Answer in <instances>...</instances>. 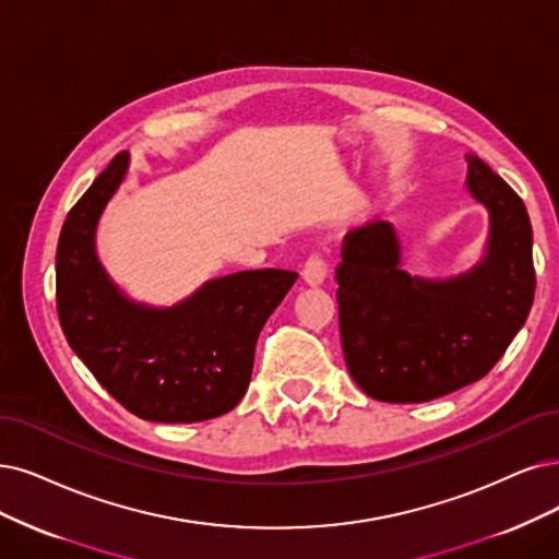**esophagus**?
I'll list each match as a JSON object with an SVG mask.
<instances>
[{
  "label": "esophagus",
  "mask_w": 559,
  "mask_h": 559,
  "mask_svg": "<svg viewBox=\"0 0 559 559\" xmlns=\"http://www.w3.org/2000/svg\"><path fill=\"white\" fill-rule=\"evenodd\" d=\"M301 274H304V281L308 285H320L326 278V274H329L326 258L322 253H311V258L304 262Z\"/></svg>",
  "instance_id": "1"
}]
</instances>
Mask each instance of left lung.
I'll return each mask as SVG.
<instances>
[{"mask_svg":"<svg viewBox=\"0 0 559 559\" xmlns=\"http://www.w3.org/2000/svg\"><path fill=\"white\" fill-rule=\"evenodd\" d=\"M467 189L490 214L486 258L467 274L409 276L394 227L384 221L343 241L341 343L349 376L370 399L424 403L481 380L530 316L536 278L525 204L472 154Z\"/></svg>","mask_w":559,"mask_h":559,"instance_id":"8db88e82","label":"left lung"}]
</instances>
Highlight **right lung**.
Returning a JSON list of instances; mask_svg holds the SVG:
<instances>
[{
	"label": "right lung",
	"mask_w": 559,
	"mask_h": 559,
	"mask_svg": "<svg viewBox=\"0 0 559 559\" xmlns=\"http://www.w3.org/2000/svg\"><path fill=\"white\" fill-rule=\"evenodd\" d=\"M129 168L117 154L69 212L57 243V316L73 353L135 417L195 424L230 412L253 373L264 322L297 272L253 269L204 283L173 308L123 297L103 272L94 235Z\"/></svg>",
	"instance_id": "right-lung-1"
}]
</instances>
